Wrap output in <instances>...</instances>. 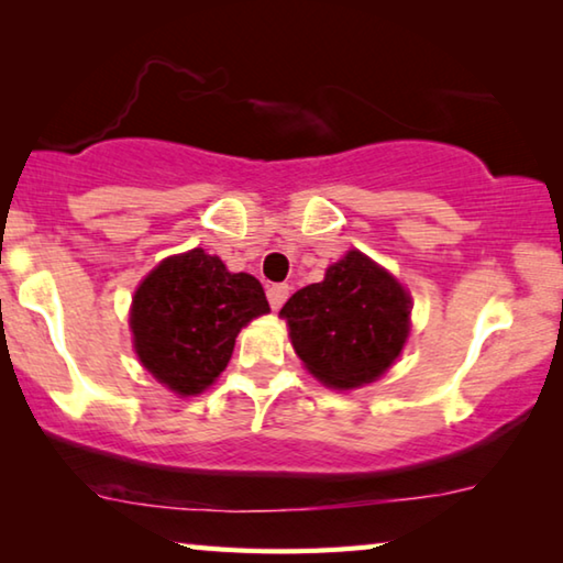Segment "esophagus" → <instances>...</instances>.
<instances>
[{
    "instance_id": "1",
    "label": "esophagus",
    "mask_w": 563,
    "mask_h": 563,
    "mask_svg": "<svg viewBox=\"0 0 563 563\" xmlns=\"http://www.w3.org/2000/svg\"><path fill=\"white\" fill-rule=\"evenodd\" d=\"M288 296H290V288L285 283L271 285V288H267V300H271L273 310H280L285 300H288Z\"/></svg>"
}]
</instances>
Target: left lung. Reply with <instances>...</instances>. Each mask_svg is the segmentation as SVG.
<instances>
[{
	"mask_svg": "<svg viewBox=\"0 0 563 563\" xmlns=\"http://www.w3.org/2000/svg\"><path fill=\"white\" fill-rule=\"evenodd\" d=\"M280 316L308 372L333 389H351L374 382L399 356L409 333V296L351 250L321 283L292 292Z\"/></svg>",
	"mask_w": 563,
	"mask_h": 563,
	"instance_id": "obj_1",
	"label": "left lung"
}]
</instances>
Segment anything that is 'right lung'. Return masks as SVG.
<instances>
[{
    "label": "right lung",
    "mask_w": 563,
    "mask_h": 563,
    "mask_svg": "<svg viewBox=\"0 0 563 563\" xmlns=\"http://www.w3.org/2000/svg\"><path fill=\"white\" fill-rule=\"evenodd\" d=\"M271 310L263 285L228 273L205 250L164 260L139 285L131 308L136 354L181 397L205 391L228 366L242 325Z\"/></svg>",
    "instance_id": "1"
}]
</instances>
